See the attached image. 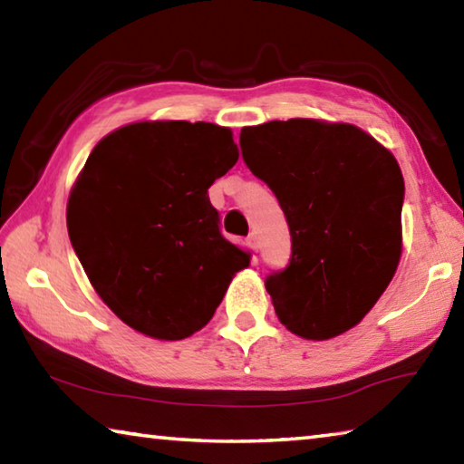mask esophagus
Returning <instances> with one entry per match:
<instances>
[{"instance_id":"1","label":"esophagus","mask_w":464,"mask_h":464,"mask_svg":"<svg viewBox=\"0 0 464 464\" xmlns=\"http://www.w3.org/2000/svg\"><path fill=\"white\" fill-rule=\"evenodd\" d=\"M247 246H249V249H251V251H257V237H256L254 233H251L249 237H247Z\"/></svg>"}]
</instances>
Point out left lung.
<instances>
[{"label":"left lung","instance_id":"left-lung-1","mask_svg":"<svg viewBox=\"0 0 464 464\" xmlns=\"http://www.w3.org/2000/svg\"><path fill=\"white\" fill-rule=\"evenodd\" d=\"M243 161L276 194L293 256L266 278L282 325L304 340L348 332L401 260L405 184L389 149L345 122L290 119L243 127Z\"/></svg>","mask_w":464,"mask_h":464}]
</instances>
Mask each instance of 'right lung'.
Instances as JSON below:
<instances>
[{
  "mask_svg": "<svg viewBox=\"0 0 464 464\" xmlns=\"http://www.w3.org/2000/svg\"><path fill=\"white\" fill-rule=\"evenodd\" d=\"M237 160L231 129L210 122H132L93 147L69 194L67 231L92 286L129 327L184 340L249 266L208 200Z\"/></svg>",
  "mask_w": 464,
  "mask_h": 464,
  "instance_id": "1",
  "label": "right lung"
}]
</instances>
